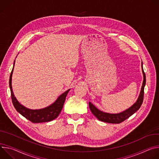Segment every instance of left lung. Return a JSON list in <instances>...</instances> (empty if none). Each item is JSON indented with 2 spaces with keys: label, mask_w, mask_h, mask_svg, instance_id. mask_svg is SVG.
<instances>
[{
  "label": "left lung",
  "mask_w": 159,
  "mask_h": 159,
  "mask_svg": "<svg viewBox=\"0 0 159 159\" xmlns=\"http://www.w3.org/2000/svg\"><path fill=\"white\" fill-rule=\"evenodd\" d=\"M142 73L143 76V84H142V89H141L139 95L136 102L126 110L117 114L105 112L97 109L90 102H89V107L91 112L98 120L103 122H105L112 123V124H119V123H120L122 121H124L125 120L129 118L131 116H132L140 108L143 100L144 88L146 84V76L143 70L142 62Z\"/></svg>",
  "instance_id": "8db88e82"
}]
</instances>
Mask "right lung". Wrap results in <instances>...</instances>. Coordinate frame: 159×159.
<instances>
[{
	"instance_id": "1",
	"label": "right lung",
	"mask_w": 159,
	"mask_h": 159,
	"mask_svg": "<svg viewBox=\"0 0 159 159\" xmlns=\"http://www.w3.org/2000/svg\"><path fill=\"white\" fill-rule=\"evenodd\" d=\"M15 61L13 64V68L11 71L10 78H9V87L11 93V98L13 103L14 107L16 110L20 114H21L23 117L30 120L33 123H40L51 121L55 119L58 117L62 109L66 98V96L70 90V89L67 90L62 94H61L57 100L49 106H47L45 108L40 109H30L26 108L24 105L21 104L14 96L12 87V76L13 73V69L14 67Z\"/></svg>"
}]
</instances>
